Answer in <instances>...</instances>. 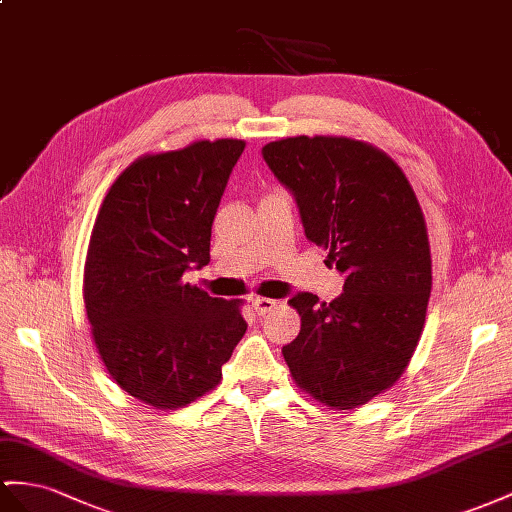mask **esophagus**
<instances>
[{"label":"esophagus","mask_w":512,"mask_h":512,"mask_svg":"<svg viewBox=\"0 0 512 512\" xmlns=\"http://www.w3.org/2000/svg\"><path fill=\"white\" fill-rule=\"evenodd\" d=\"M274 305H277V303H274L272 298H261V296L253 298V309H255L257 316H266V313H270L274 309Z\"/></svg>","instance_id":"esophagus-1"}]
</instances>
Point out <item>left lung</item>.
Returning <instances> with one entry per match:
<instances>
[{"label": "left lung", "mask_w": 512, "mask_h": 512, "mask_svg": "<svg viewBox=\"0 0 512 512\" xmlns=\"http://www.w3.org/2000/svg\"><path fill=\"white\" fill-rule=\"evenodd\" d=\"M261 155L294 196L307 240L346 277L331 303L290 298L300 333L283 357L300 389L355 409L398 381L424 329L432 272L422 207L400 166L359 140L296 136Z\"/></svg>", "instance_id": "left-lung-1"}]
</instances>
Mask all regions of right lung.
Segmentation results:
<instances>
[{
    "instance_id": "obj_1",
    "label": "right lung",
    "mask_w": 512,
    "mask_h": 512,
    "mask_svg": "<svg viewBox=\"0 0 512 512\" xmlns=\"http://www.w3.org/2000/svg\"><path fill=\"white\" fill-rule=\"evenodd\" d=\"M244 140L142 155L112 183L90 235L84 303L99 355L129 396L179 409L214 389L246 333L240 300L183 283L209 264L216 209Z\"/></svg>"
}]
</instances>
